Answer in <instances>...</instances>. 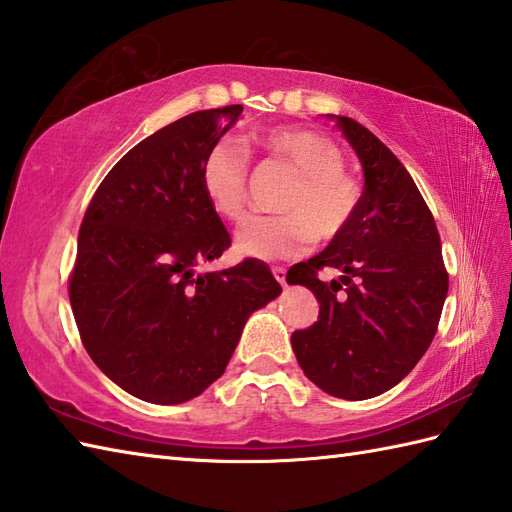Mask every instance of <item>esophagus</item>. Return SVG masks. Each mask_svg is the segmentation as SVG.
<instances>
[{
    "label": "esophagus",
    "mask_w": 512,
    "mask_h": 512,
    "mask_svg": "<svg viewBox=\"0 0 512 512\" xmlns=\"http://www.w3.org/2000/svg\"><path fill=\"white\" fill-rule=\"evenodd\" d=\"M273 275H275V279L279 281L281 286H286V268H273Z\"/></svg>",
    "instance_id": "1"
}]
</instances>
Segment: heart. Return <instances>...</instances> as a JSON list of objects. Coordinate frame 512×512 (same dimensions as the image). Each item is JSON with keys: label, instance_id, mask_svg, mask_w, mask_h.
Returning <instances> with one entry per match:
<instances>
[{"label": "heart", "instance_id": "1", "mask_svg": "<svg viewBox=\"0 0 512 512\" xmlns=\"http://www.w3.org/2000/svg\"><path fill=\"white\" fill-rule=\"evenodd\" d=\"M268 151L299 171V180L281 202L284 215L250 217L237 231V253L255 259H281L306 250L317 233L332 239L352 222L361 187L345 173L343 154L328 136L301 127L268 132ZM202 191L213 211L237 222L248 206V151L233 138L215 143L202 160Z\"/></svg>", "mask_w": 512, "mask_h": 512}]
</instances>
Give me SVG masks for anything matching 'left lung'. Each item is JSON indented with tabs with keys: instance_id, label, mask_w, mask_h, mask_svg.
<instances>
[{
	"instance_id": "1",
	"label": "left lung",
	"mask_w": 512,
	"mask_h": 512,
	"mask_svg": "<svg viewBox=\"0 0 512 512\" xmlns=\"http://www.w3.org/2000/svg\"><path fill=\"white\" fill-rule=\"evenodd\" d=\"M328 118L361 160L365 187L352 222L288 281L319 301V321L292 334V350L325 394L365 400L398 385L429 350L449 275L436 222L409 171L354 118ZM323 267L342 277L321 282Z\"/></svg>"
}]
</instances>
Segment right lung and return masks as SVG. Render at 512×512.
Here are the masks:
<instances>
[{"instance_id": "add662e5", "label": "right lung", "mask_w": 512, "mask_h": 512, "mask_svg": "<svg viewBox=\"0 0 512 512\" xmlns=\"http://www.w3.org/2000/svg\"><path fill=\"white\" fill-rule=\"evenodd\" d=\"M242 105L193 112L140 140L85 211L70 303L90 358L145 402H187L224 374L250 314L281 295L244 259L198 273L231 246L202 191V160Z\"/></svg>"}]
</instances>
